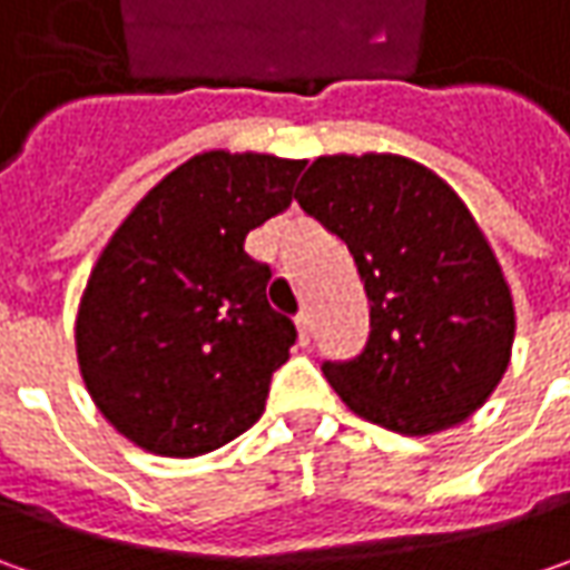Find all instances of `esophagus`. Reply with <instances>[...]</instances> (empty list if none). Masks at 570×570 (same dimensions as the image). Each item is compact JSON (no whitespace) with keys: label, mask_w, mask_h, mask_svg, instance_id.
Segmentation results:
<instances>
[{"label":"esophagus","mask_w":570,"mask_h":570,"mask_svg":"<svg viewBox=\"0 0 570 570\" xmlns=\"http://www.w3.org/2000/svg\"><path fill=\"white\" fill-rule=\"evenodd\" d=\"M295 326H297V340L307 345V342H311V330H314V323H311V314H307V311H304V314H297Z\"/></svg>","instance_id":"34e87169"}]
</instances>
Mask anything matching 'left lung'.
I'll return each mask as SVG.
<instances>
[{
	"label": "left lung",
	"mask_w": 570,
	"mask_h": 570,
	"mask_svg": "<svg viewBox=\"0 0 570 570\" xmlns=\"http://www.w3.org/2000/svg\"><path fill=\"white\" fill-rule=\"evenodd\" d=\"M297 206L345 240L371 301L358 358L323 374L355 415L396 434L460 425L514 345V297L466 203L403 155H323Z\"/></svg>",
	"instance_id": "left-lung-1"
}]
</instances>
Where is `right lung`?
Returning a JSON list of instances; mask_svg holds the SVG:
<instances>
[{"label": "right lung", "mask_w": 570, "mask_h": 570, "mask_svg": "<svg viewBox=\"0 0 570 570\" xmlns=\"http://www.w3.org/2000/svg\"><path fill=\"white\" fill-rule=\"evenodd\" d=\"M301 167L256 151L193 155L100 250L78 304V371L136 448L203 456L263 415L297 333L269 307L273 273L244 240L292 206Z\"/></svg>", "instance_id": "obj_1"}]
</instances>
